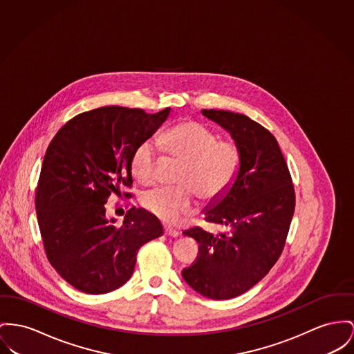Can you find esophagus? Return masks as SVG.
Masks as SVG:
<instances>
[{"instance_id":"esophagus-1","label":"esophagus","mask_w":354,"mask_h":354,"mask_svg":"<svg viewBox=\"0 0 354 354\" xmlns=\"http://www.w3.org/2000/svg\"><path fill=\"white\" fill-rule=\"evenodd\" d=\"M164 234L166 236H171V237H177V236L180 235V232L177 230L171 228V227H165L164 228Z\"/></svg>"}]
</instances>
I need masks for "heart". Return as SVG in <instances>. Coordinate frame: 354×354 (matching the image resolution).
<instances>
[{
    "mask_svg": "<svg viewBox=\"0 0 354 354\" xmlns=\"http://www.w3.org/2000/svg\"><path fill=\"white\" fill-rule=\"evenodd\" d=\"M166 154L184 162L178 177L180 188H153L143 192L142 207L165 223H176L194 207L196 194L204 201L221 197L241 167V150L232 140H218V136L203 123L180 122L158 138ZM158 151L150 140L142 141L133 151L130 167L133 176L150 184L156 178Z\"/></svg>",
    "mask_w": 354,
    "mask_h": 354,
    "instance_id": "heart-1",
    "label": "heart"
}]
</instances>
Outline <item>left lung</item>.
I'll use <instances>...</instances> for the list:
<instances>
[{"label":"left lung","mask_w":354,"mask_h":354,"mask_svg":"<svg viewBox=\"0 0 354 354\" xmlns=\"http://www.w3.org/2000/svg\"><path fill=\"white\" fill-rule=\"evenodd\" d=\"M225 129L241 150V167L211 208L208 223L227 232L200 227L184 231L198 243V255L183 278L198 294L230 299L261 281L279 259L295 209L292 180L275 137L258 122L225 110H203Z\"/></svg>","instance_id":"left-lung-1"}]
</instances>
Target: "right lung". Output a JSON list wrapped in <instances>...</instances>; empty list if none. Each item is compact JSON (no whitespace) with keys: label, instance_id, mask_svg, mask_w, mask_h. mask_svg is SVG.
<instances>
[{"label":"right lung","instance_id":"right-lung-1","mask_svg":"<svg viewBox=\"0 0 354 354\" xmlns=\"http://www.w3.org/2000/svg\"><path fill=\"white\" fill-rule=\"evenodd\" d=\"M169 113L95 109L68 120L49 143L35 197L37 223L49 263L75 288L117 290L133 275L142 245L164 234L158 218L136 207L117 227L104 204L122 185L131 187L134 149Z\"/></svg>","mask_w":354,"mask_h":354}]
</instances>
